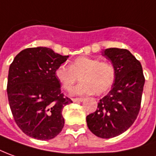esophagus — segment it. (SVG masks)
I'll return each instance as SVG.
<instances>
[{"label": "esophagus", "instance_id": "1", "mask_svg": "<svg viewBox=\"0 0 156 156\" xmlns=\"http://www.w3.org/2000/svg\"><path fill=\"white\" fill-rule=\"evenodd\" d=\"M72 101H73V102H82V101H83V98H75V99H73Z\"/></svg>", "mask_w": 156, "mask_h": 156}]
</instances>
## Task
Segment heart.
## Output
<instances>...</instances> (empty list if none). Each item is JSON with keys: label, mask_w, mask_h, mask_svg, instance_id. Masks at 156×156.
I'll return each mask as SVG.
<instances>
[{"label": "heart", "mask_w": 156, "mask_h": 156, "mask_svg": "<svg viewBox=\"0 0 156 156\" xmlns=\"http://www.w3.org/2000/svg\"><path fill=\"white\" fill-rule=\"evenodd\" d=\"M55 76L66 90H70L79 77L81 83L73 90V94L82 95L94 92L101 94L112 87L116 71L112 63L80 56L73 60L69 67L59 66L55 69Z\"/></svg>", "instance_id": "obj_1"}]
</instances>
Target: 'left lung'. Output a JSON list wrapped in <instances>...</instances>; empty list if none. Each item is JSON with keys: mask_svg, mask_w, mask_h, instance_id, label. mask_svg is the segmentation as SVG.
I'll list each match as a JSON object with an SVG mask.
<instances>
[{"mask_svg": "<svg viewBox=\"0 0 156 156\" xmlns=\"http://www.w3.org/2000/svg\"><path fill=\"white\" fill-rule=\"evenodd\" d=\"M102 55L115 67L112 89L98 103L97 110L86 117L90 131L102 139L114 138L127 131L138 116L144 77L141 63L126 49L109 48Z\"/></svg>", "mask_w": 156, "mask_h": 156, "instance_id": "left-lung-1", "label": "left lung"}]
</instances>
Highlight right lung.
Wrapping results in <instances>:
<instances>
[{
    "mask_svg": "<svg viewBox=\"0 0 156 156\" xmlns=\"http://www.w3.org/2000/svg\"><path fill=\"white\" fill-rule=\"evenodd\" d=\"M67 58L50 48H28L10 65L6 89L10 108L17 126L31 138L49 140L62 130V109L73 101L61 93L55 71Z\"/></svg>",
    "mask_w": 156,
    "mask_h": 156,
    "instance_id": "add662e5",
    "label": "right lung"
}]
</instances>
